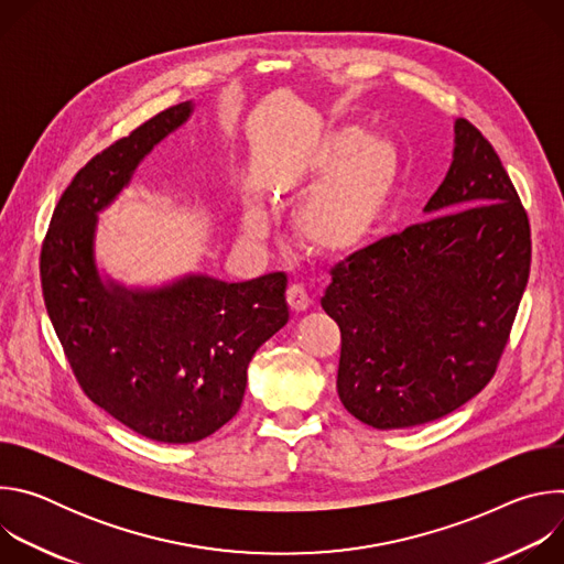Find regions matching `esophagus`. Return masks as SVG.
Returning <instances> with one entry per match:
<instances>
[{
	"label": "esophagus",
	"mask_w": 564,
	"mask_h": 564,
	"mask_svg": "<svg viewBox=\"0 0 564 564\" xmlns=\"http://www.w3.org/2000/svg\"><path fill=\"white\" fill-rule=\"evenodd\" d=\"M288 303H290V307L294 310V312H303V310H307L310 307V296H307V292H305V288L303 285H290L288 288Z\"/></svg>",
	"instance_id": "esophagus-1"
}]
</instances>
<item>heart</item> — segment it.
Wrapping results in <instances>:
<instances>
[{"label": "heart", "mask_w": 564, "mask_h": 564, "mask_svg": "<svg viewBox=\"0 0 564 564\" xmlns=\"http://www.w3.org/2000/svg\"><path fill=\"white\" fill-rule=\"evenodd\" d=\"M399 172L397 149L348 127L316 153L305 187L310 194L294 214V231L316 254L341 257L357 250L383 216ZM252 214L250 229L261 227Z\"/></svg>", "instance_id": "heart-1"}]
</instances>
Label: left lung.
<instances>
[{
	"instance_id": "left-lung-1",
	"label": "left lung",
	"mask_w": 564,
	"mask_h": 564,
	"mask_svg": "<svg viewBox=\"0 0 564 564\" xmlns=\"http://www.w3.org/2000/svg\"><path fill=\"white\" fill-rule=\"evenodd\" d=\"M424 212L433 218L337 263L321 299L341 330V404L379 431L440 420L485 388L529 281L527 212L464 118Z\"/></svg>"
}]
</instances>
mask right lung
Masks as SVG:
<instances>
[{"instance_id":"right-lung-1","label":"right lung","mask_w":564,"mask_h":564,"mask_svg":"<svg viewBox=\"0 0 564 564\" xmlns=\"http://www.w3.org/2000/svg\"><path fill=\"white\" fill-rule=\"evenodd\" d=\"M192 111V102L160 111L94 155L64 189L40 257L46 312L77 383L120 424L163 444L200 442L225 426L254 352L290 318L283 272L243 283L189 274L149 290L98 272V212Z\"/></svg>"}]
</instances>
